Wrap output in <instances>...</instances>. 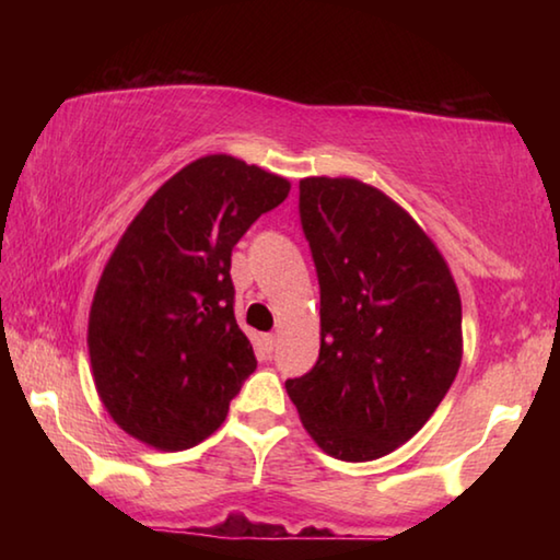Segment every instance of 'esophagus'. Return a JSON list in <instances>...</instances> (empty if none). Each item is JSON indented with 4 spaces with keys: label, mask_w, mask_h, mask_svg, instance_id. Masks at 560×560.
Instances as JSON below:
<instances>
[{
    "label": "esophagus",
    "mask_w": 560,
    "mask_h": 560,
    "mask_svg": "<svg viewBox=\"0 0 560 560\" xmlns=\"http://www.w3.org/2000/svg\"><path fill=\"white\" fill-rule=\"evenodd\" d=\"M261 340H264V348H267V353H271V350H277V346H279V336L277 334H267Z\"/></svg>",
    "instance_id": "34e87169"
}]
</instances>
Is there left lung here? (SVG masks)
Returning <instances> with one entry per match:
<instances>
[{
	"mask_svg": "<svg viewBox=\"0 0 560 560\" xmlns=\"http://www.w3.org/2000/svg\"><path fill=\"white\" fill-rule=\"evenodd\" d=\"M299 189L320 353L287 393L320 450L371 462L420 432L457 377L462 299L432 236L383 189L326 175Z\"/></svg>",
	"mask_w": 560,
	"mask_h": 560,
	"instance_id": "left-lung-1",
	"label": "left lung"
}]
</instances>
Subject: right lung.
Returning a JSON list of instances; mask_svg holds the SVG:
<instances>
[{
	"label": "right lung",
	"instance_id": "right-lung-1",
	"mask_svg": "<svg viewBox=\"0 0 560 560\" xmlns=\"http://www.w3.org/2000/svg\"><path fill=\"white\" fill-rule=\"evenodd\" d=\"M291 183L244 160L197 158L158 187L93 293L89 355L103 407L160 452L210 438L257 358L234 318L232 249Z\"/></svg>",
	"mask_w": 560,
	"mask_h": 560
}]
</instances>
